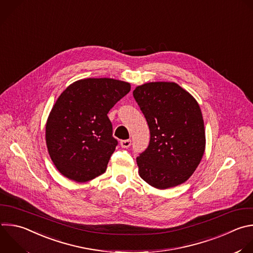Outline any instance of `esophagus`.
I'll return each instance as SVG.
<instances>
[{
  "instance_id": "1",
  "label": "esophagus",
  "mask_w": 253,
  "mask_h": 253,
  "mask_svg": "<svg viewBox=\"0 0 253 253\" xmlns=\"http://www.w3.org/2000/svg\"><path fill=\"white\" fill-rule=\"evenodd\" d=\"M120 145L122 148H129L131 146V140H122L120 142Z\"/></svg>"
}]
</instances>
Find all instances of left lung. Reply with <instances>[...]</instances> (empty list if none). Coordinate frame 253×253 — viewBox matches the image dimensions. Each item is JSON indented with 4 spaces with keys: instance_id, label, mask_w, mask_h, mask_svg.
<instances>
[{
    "instance_id": "8db88e82",
    "label": "left lung",
    "mask_w": 253,
    "mask_h": 253,
    "mask_svg": "<svg viewBox=\"0 0 253 253\" xmlns=\"http://www.w3.org/2000/svg\"><path fill=\"white\" fill-rule=\"evenodd\" d=\"M133 96L149 129L148 148L137 157L140 177L164 190L185 183L206 148L203 114L197 100L175 82H149Z\"/></svg>"
}]
</instances>
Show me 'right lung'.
Returning a JSON list of instances; mask_svg holds the SVG:
<instances>
[{"label": "right lung", "instance_id": "1", "mask_svg": "<svg viewBox=\"0 0 253 253\" xmlns=\"http://www.w3.org/2000/svg\"><path fill=\"white\" fill-rule=\"evenodd\" d=\"M130 89L125 81L85 78L59 95L46 121L45 141L61 175L84 183L106 171L118 144L107 114Z\"/></svg>", "mask_w": 253, "mask_h": 253}]
</instances>
